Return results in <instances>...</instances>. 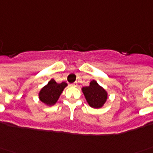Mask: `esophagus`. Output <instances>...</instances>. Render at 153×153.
<instances>
[{"instance_id": "1", "label": "esophagus", "mask_w": 153, "mask_h": 153, "mask_svg": "<svg viewBox=\"0 0 153 153\" xmlns=\"http://www.w3.org/2000/svg\"><path fill=\"white\" fill-rule=\"evenodd\" d=\"M72 86H74V87H76V86H77V83H76V82H74V83H73V84H72Z\"/></svg>"}]
</instances>
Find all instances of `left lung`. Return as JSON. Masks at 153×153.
Wrapping results in <instances>:
<instances>
[{"instance_id": "8db88e82", "label": "left lung", "mask_w": 153, "mask_h": 153, "mask_svg": "<svg viewBox=\"0 0 153 153\" xmlns=\"http://www.w3.org/2000/svg\"><path fill=\"white\" fill-rule=\"evenodd\" d=\"M85 99L88 103L94 108H99L104 104L106 102L107 92L100 87L98 83L93 80L90 82L89 86H86L82 88Z\"/></svg>"}]
</instances>
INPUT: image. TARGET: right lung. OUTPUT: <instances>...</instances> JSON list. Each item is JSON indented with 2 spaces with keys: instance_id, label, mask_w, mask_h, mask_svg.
I'll use <instances>...</instances> for the list:
<instances>
[{
  "instance_id": "right-lung-1",
  "label": "right lung",
  "mask_w": 153,
  "mask_h": 153,
  "mask_svg": "<svg viewBox=\"0 0 153 153\" xmlns=\"http://www.w3.org/2000/svg\"><path fill=\"white\" fill-rule=\"evenodd\" d=\"M67 86V84L62 82L61 84H57L54 79H51L46 86L39 92V99L41 102L47 105H53L59 98L64 88Z\"/></svg>"
}]
</instances>
